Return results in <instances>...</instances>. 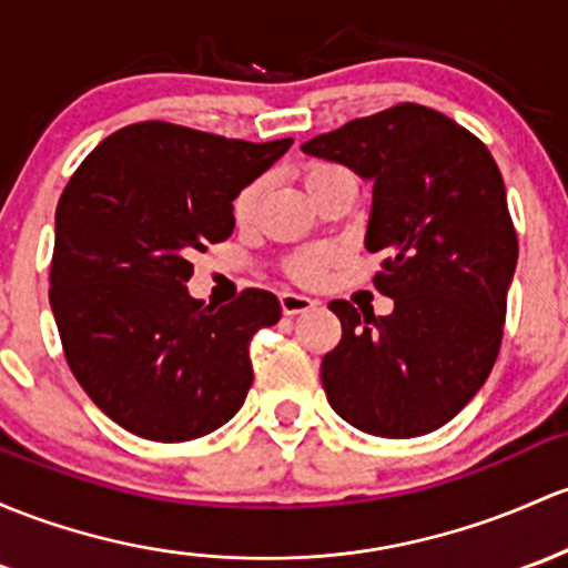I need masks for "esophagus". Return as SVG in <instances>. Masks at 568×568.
Instances as JSON below:
<instances>
[{"mask_svg":"<svg viewBox=\"0 0 568 568\" xmlns=\"http://www.w3.org/2000/svg\"><path fill=\"white\" fill-rule=\"evenodd\" d=\"M278 303H282V311L286 316H295V314H306V311L320 306V301L308 295H297V292H282L278 295Z\"/></svg>","mask_w":568,"mask_h":568,"instance_id":"1","label":"esophagus"}]
</instances>
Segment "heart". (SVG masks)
Instances as JSON below:
<instances>
[{"mask_svg": "<svg viewBox=\"0 0 568 568\" xmlns=\"http://www.w3.org/2000/svg\"><path fill=\"white\" fill-rule=\"evenodd\" d=\"M338 173H344V170L333 168V164H311L306 170V186L314 189L316 184H322V181ZM260 194H262V181H252V184L243 186L241 192H237L233 203V213L237 222H248V219L254 216V211H257L260 205ZM325 267H327V252H322V248H311V252H303L290 260V273L297 278V282H320V278L325 276Z\"/></svg>", "mask_w": 568, "mask_h": 568, "instance_id": "heart-1", "label": "heart"}]
</instances>
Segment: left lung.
I'll use <instances>...</instances> for the list:
<instances>
[{"mask_svg":"<svg viewBox=\"0 0 568 568\" xmlns=\"http://www.w3.org/2000/svg\"><path fill=\"white\" fill-rule=\"evenodd\" d=\"M374 184L365 248L387 316L333 301L341 344L322 359L333 412L357 430L412 438L442 428L490 376L517 235L490 151L444 113L404 102L301 145Z\"/></svg>","mask_w":568,"mask_h":568,"instance_id":"8db88e82","label":"left lung"}]
</instances>
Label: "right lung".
I'll return each mask as SVG.
<instances>
[{
  "label": "right lung",
  "instance_id": "1",
  "mask_svg": "<svg viewBox=\"0 0 568 568\" xmlns=\"http://www.w3.org/2000/svg\"><path fill=\"white\" fill-rule=\"evenodd\" d=\"M292 140L246 143L143 121L102 140L57 205L51 308L70 371L113 423L151 442L222 428L246 400L248 344L282 306L189 295L192 254L233 235V200Z\"/></svg>",
  "mask_w": 568,
  "mask_h": 568
}]
</instances>
